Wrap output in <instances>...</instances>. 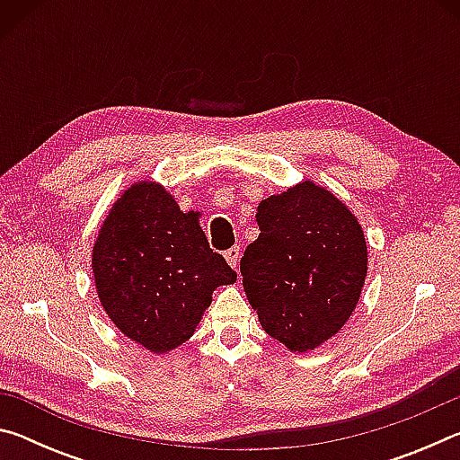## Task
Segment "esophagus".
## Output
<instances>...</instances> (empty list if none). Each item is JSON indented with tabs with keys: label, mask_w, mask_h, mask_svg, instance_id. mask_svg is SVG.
<instances>
[{
	"label": "esophagus",
	"mask_w": 460,
	"mask_h": 460,
	"mask_svg": "<svg viewBox=\"0 0 460 460\" xmlns=\"http://www.w3.org/2000/svg\"><path fill=\"white\" fill-rule=\"evenodd\" d=\"M239 258H241V249L239 247H231L225 252V260H227L229 266L235 270L239 266Z\"/></svg>",
	"instance_id": "esophagus-1"
}]
</instances>
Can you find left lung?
Masks as SVG:
<instances>
[{
	"label": "left lung",
	"instance_id": "8db88e82",
	"mask_svg": "<svg viewBox=\"0 0 460 460\" xmlns=\"http://www.w3.org/2000/svg\"><path fill=\"white\" fill-rule=\"evenodd\" d=\"M260 237L241 258L249 305L261 329L290 351H313L357 306L367 243L355 215L323 186L300 182L263 199Z\"/></svg>",
	"mask_w": 460,
	"mask_h": 460
}]
</instances>
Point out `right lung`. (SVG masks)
<instances>
[{"mask_svg":"<svg viewBox=\"0 0 460 460\" xmlns=\"http://www.w3.org/2000/svg\"><path fill=\"white\" fill-rule=\"evenodd\" d=\"M101 305L115 326L152 353L192 337L217 286L237 274L208 247L199 215L182 213L155 182H137L109 211L93 247Z\"/></svg>","mask_w":460,"mask_h":460,"instance_id":"add662e5","label":"right lung"}]
</instances>
